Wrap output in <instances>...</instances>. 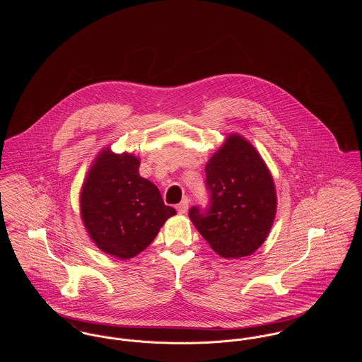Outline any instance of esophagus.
<instances>
[{"label": "esophagus", "mask_w": 362, "mask_h": 362, "mask_svg": "<svg viewBox=\"0 0 362 362\" xmlns=\"http://www.w3.org/2000/svg\"><path fill=\"white\" fill-rule=\"evenodd\" d=\"M188 206H189V199L188 198H184L177 206H175V209L178 210V213H187V210H188Z\"/></svg>", "instance_id": "obj_1"}]
</instances>
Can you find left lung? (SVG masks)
<instances>
[{
    "label": "left lung",
    "mask_w": 362,
    "mask_h": 362,
    "mask_svg": "<svg viewBox=\"0 0 362 362\" xmlns=\"http://www.w3.org/2000/svg\"><path fill=\"white\" fill-rule=\"evenodd\" d=\"M209 205L188 211L197 230L223 258H243L264 243L276 214L273 178L255 148L230 135L205 168Z\"/></svg>",
    "instance_id": "8db88e82"
}]
</instances>
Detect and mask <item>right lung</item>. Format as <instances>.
Instances as JSON below:
<instances>
[{
	"instance_id": "obj_1",
	"label": "right lung",
	"mask_w": 362,
	"mask_h": 362,
	"mask_svg": "<svg viewBox=\"0 0 362 362\" xmlns=\"http://www.w3.org/2000/svg\"><path fill=\"white\" fill-rule=\"evenodd\" d=\"M85 227L108 255L134 258L155 240L164 221L175 214L164 205L155 184L139 175L135 156L102 152L81 194Z\"/></svg>"
}]
</instances>
